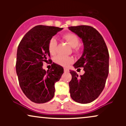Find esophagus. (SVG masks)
Here are the masks:
<instances>
[{"label":"esophagus","mask_w":126,"mask_h":126,"mask_svg":"<svg viewBox=\"0 0 126 126\" xmlns=\"http://www.w3.org/2000/svg\"><path fill=\"white\" fill-rule=\"evenodd\" d=\"M64 71L65 72H67L69 71V70H68L67 69H66V68H64Z\"/></svg>","instance_id":"obj_1"}]
</instances>
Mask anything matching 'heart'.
Returning a JSON list of instances; mask_svg holds the SVG:
<instances>
[{
	"label": "heart",
	"instance_id": "obj_1",
	"mask_svg": "<svg viewBox=\"0 0 126 126\" xmlns=\"http://www.w3.org/2000/svg\"><path fill=\"white\" fill-rule=\"evenodd\" d=\"M64 40L67 42L68 44L75 48V51H79V48L78 46L79 44V39L76 34L73 33H67L63 35ZM57 41L55 37L50 38L48 42V51L52 55H54L57 51ZM54 62L57 64L62 66H67L73 62V59L70 56H63L59 55L54 57Z\"/></svg>",
	"mask_w": 126,
	"mask_h": 126
}]
</instances>
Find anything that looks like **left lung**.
<instances>
[{"instance_id":"left-lung-1","label":"left lung","mask_w":126,"mask_h":126,"mask_svg":"<svg viewBox=\"0 0 126 126\" xmlns=\"http://www.w3.org/2000/svg\"><path fill=\"white\" fill-rule=\"evenodd\" d=\"M69 30L82 38L84 50L82 57L74 64L85 73L80 76L70 70L69 83L70 96L76 102L90 103L96 99L105 87L109 72V53L104 40L97 30L88 25L69 27Z\"/></svg>"}]
</instances>
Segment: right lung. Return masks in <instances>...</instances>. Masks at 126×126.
Instances as JSON below:
<instances>
[{"label":"right lung","instance_id":"obj_1","mask_svg":"<svg viewBox=\"0 0 126 126\" xmlns=\"http://www.w3.org/2000/svg\"><path fill=\"white\" fill-rule=\"evenodd\" d=\"M63 28L37 25L24 35L19 44L16 71L22 91L28 99L37 104L51 100L54 84L63 73V68L53 63L50 70L43 69V63L50 61L48 42Z\"/></svg>","mask_w":126,"mask_h":126}]
</instances>
